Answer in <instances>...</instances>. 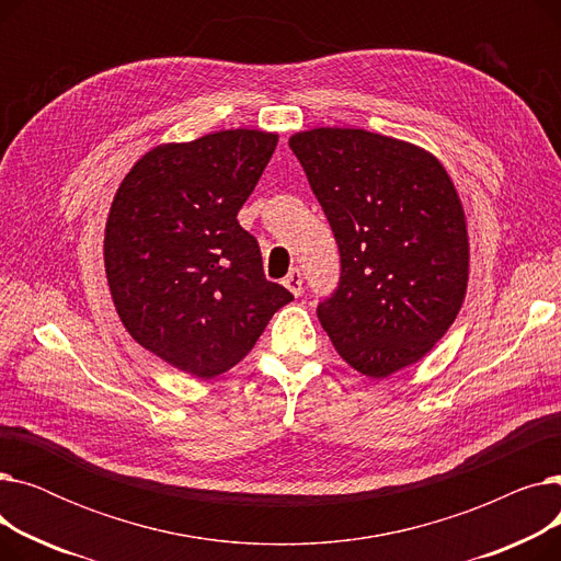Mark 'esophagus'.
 Listing matches in <instances>:
<instances>
[{
  "instance_id": "34e87169",
  "label": "esophagus",
  "mask_w": 561,
  "mask_h": 561,
  "mask_svg": "<svg viewBox=\"0 0 561 561\" xmlns=\"http://www.w3.org/2000/svg\"><path fill=\"white\" fill-rule=\"evenodd\" d=\"M284 286L293 293V296H302V273L298 268H293L286 277H284Z\"/></svg>"
}]
</instances>
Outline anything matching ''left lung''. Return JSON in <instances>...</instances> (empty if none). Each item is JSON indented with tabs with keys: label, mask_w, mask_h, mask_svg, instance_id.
<instances>
[{
	"label": "left lung",
	"mask_w": 561,
	"mask_h": 561,
	"mask_svg": "<svg viewBox=\"0 0 561 561\" xmlns=\"http://www.w3.org/2000/svg\"><path fill=\"white\" fill-rule=\"evenodd\" d=\"M288 145L341 256L339 284L316 309L320 325L368 377L419 362L453 325L468 282L448 172L419 147L364 129H311Z\"/></svg>",
	"instance_id": "obj_1"
}]
</instances>
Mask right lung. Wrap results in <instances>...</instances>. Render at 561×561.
<instances>
[{"label":"right lung","mask_w":561,"mask_h":561,"mask_svg":"<svg viewBox=\"0 0 561 561\" xmlns=\"http://www.w3.org/2000/svg\"><path fill=\"white\" fill-rule=\"evenodd\" d=\"M277 147L233 129L147 152L111 204L104 263L127 332L157 357L209 379L239 364L293 293L263 275L236 216Z\"/></svg>","instance_id":"right-lung-1"}]
</instances>
